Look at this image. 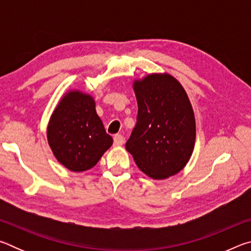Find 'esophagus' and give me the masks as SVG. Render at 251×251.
<instances>
[{
	"mask_svg": "<svg viewBox=\"0 0 251 251\" xmlns=\"http://www.w3.org/2000/svg\"><path fill=\"white\" fill-rule=\"evenodd\" d=\"M125 143V137L123 135L117 134L114 136V145L115 146H121Z\"/></svg>",
	"mask_w": 251,
	"mask_h": 251,
	"instance_id": "obj_1",
	"label": "esophagus"
}]
</instances>
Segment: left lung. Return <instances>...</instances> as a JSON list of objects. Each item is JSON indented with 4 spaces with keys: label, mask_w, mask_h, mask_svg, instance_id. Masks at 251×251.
<instances>
[{
    "label": "left lung",
    "mask_w": 251,
    "mask_h": 251,
    "mask_svg": "<svg viewBox=\"0 0 251 251\" xmlns=\"http://www.w3.org/2000/svg\"><path fill=\"white\" fill-rule=\"evenodd\" d=\"M137 122L126 150L143 173L165 179L186 166L196 138L194 110L176 78L151 74L134 83Z\"/></svg>",
    "instance_id": "obj_1"
}]
</instances>
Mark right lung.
<instances>
[{
	"label": "right lung",
	"instance_id": "1",
	"mask_svg": "<svg viewBox=\"0 0 251 251\" xmlns=\"http://www.w3.org/2000/svg\"><path fill=\"white\" fill-rule=\"evenodd\" d=\"M48 139L56 159L72 172L94 167L113 144L96 114L93 97L78 91L67 93L55 108Z\"/></svg>",
	"mask_w": 251,
	"mask_h": 251
}]
</instances>
